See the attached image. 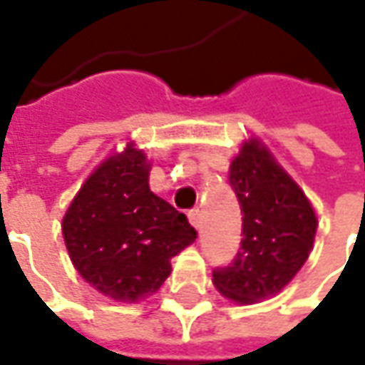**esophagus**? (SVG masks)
<instances>
[{"label":"esophagus","mask_w":365,"mask_h":365,"mask_svg":"<svg viewBox=\"0 0 365 365\" xmlns=\"http://www.w3.org/2000/svg\"><path fill=\"white\" fill-rule=\"evenodd\" d=\"M189 221L195 230H199V227H201V211H199V209H192V211H189Z\"/></svg>","instance_id":"obj_1"}]
</instances>
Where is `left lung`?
Returning <instances> with one entry per match:
<instances>
[{"label": "left lung", "instance_id": "8db88e82", "mask_svg": "<svg viewBox=\"0 0 365 365\" xmlns=\"http://www.w3.org/2000/svg\"><path fill=\"white\" fill-rule=\"evenodd\" d=\"M230 185L242 209V244L227 266L213 270V284L235 302L280 292L307 262L317 217L299 185L250 142L232 162Z\"/></svg>", "mask_w": 365, "mask_h": 365}]
</instances>
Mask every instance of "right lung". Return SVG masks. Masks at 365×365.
<instances>
[{
  "instance_id": "obj_1",
  "label": "right lung",
  "mask_w": 365,
  "mask_h": 365,
  "mask_svg": "<svg viewBox=\"0 0 365 365\" xmlns=\"http://www.w3.org/2000/svg\"><path fill=\"white\" fill-rule=\"evenodd\" d=\"M150 164L130 144L107 158L63 219L78 274L115 301L150 297L170 274V258L197 240L185 213L148 187Z\"/></svg>"
}]
</instances>
